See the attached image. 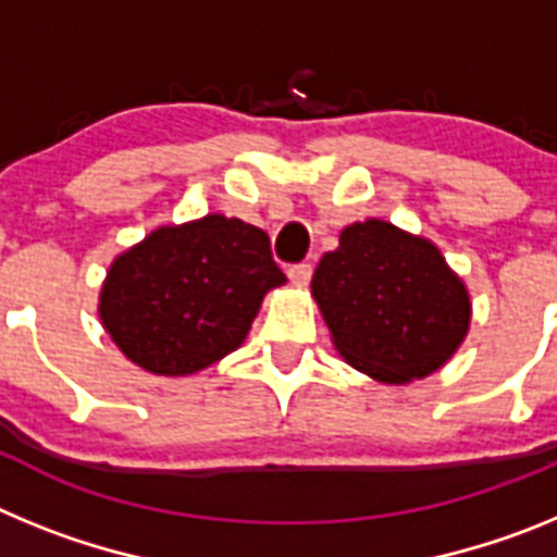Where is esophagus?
Instances as JSON below:
<instances>
[{
  "instance_id": "34e87169",
  "label": "esophagus",
  "mask_w": 557,
  "mask_h": 557,
  "mask_svg": "<svg viewBox=\"0 0 557 557\" xmlns=\"http://www.w3.org/2000/svg\"><path fill=\"white\" fill-rule=\"evenodd\" d=\"M289 282L298 284V287H304V284H309V278H312V264L309 262H301V264H293V268L287 270Z\"/></svg>"
}]
</instances>
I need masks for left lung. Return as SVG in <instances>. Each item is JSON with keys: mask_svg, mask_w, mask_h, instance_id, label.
Listing matches in <instances>:
<instances>
[{"mask_svg": "<svg viewBox=\"0 0 557 557\" xmlns=\"http://www.w3.org/2000/svg\"><path fill=\"white\" fill-rule=\"evenodd\" d=\"M312 295L337 351L393 385L444 366L469 332V293L441 250L382 220L339 234L314 270Z\"/></svg>", "mask_w": 557, "mask_h": 557, "instance_id": "1", "label": "left lung"}]
</instances>
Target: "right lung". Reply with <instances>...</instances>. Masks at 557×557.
I'll return each mask as SVG.
<instances>
[{"label": "right lung", "instance_id": "obj_1", "mask_svg": "<svg viewBox=\"0 0 557 557\" xmlns=\"http://www.w3.org/2000/svg\"><path fill=\"white\" fill-rule=\"evenodd\" d=\"M284 284L270 236L236 218L152 231L111 264L100 318L127 359L184 376L239 348L262 298Z\"/></svg>", "mask_w": 557, "mask_h": 557}]
</instances>
